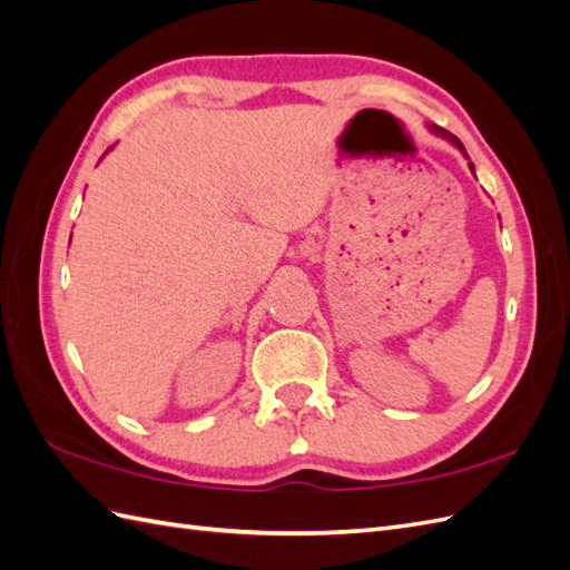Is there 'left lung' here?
Listing matches in <instances>:
<instances>
[{
	"mask_svg": "<svg viewBox=\"0 0 570 570\" xmlns=\"http://www.w3.org/2000/svg\"><path fill=\"white\" fill-rule=\"evenodd\" d=\"M430 130L438 132V135H442V137H446V140H450L452 145H456V147L463 151V145H461V140H459V137H454L452 132H446V130H442V128H438V126H430ZM469 166H471V170H473V164H469Z\"/></svg>",
	"mask_w": 570,
	"mask_h": 570,
	"instance_id": "1",
	"label": "left lung"
}]
</instances>
